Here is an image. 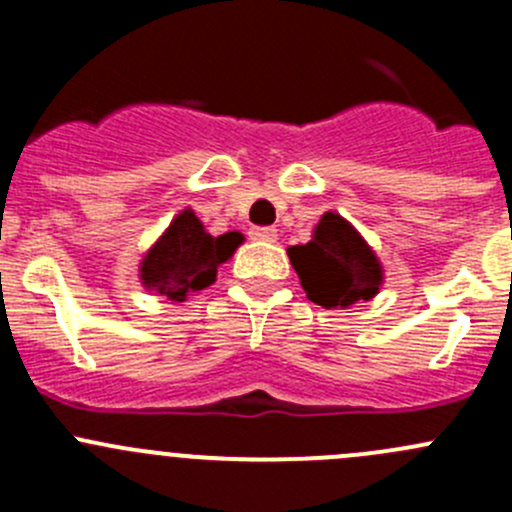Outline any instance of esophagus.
<instances>
[{
	"instance_id": "1",
	"label": "esophagus",
	"mask_w": 512,
	"mask_h": 512,
	"mask_svg": "<svg viewBox=\"0 0 512 512\" xmlns=\"http://www.w3.org/2000/svg\"><path fill=\"white\" fill-rule=\"evenodd\" d=\"M250 237L255 242H275L277 240V230H275V227H252Z\"/></svg>"
}]
</instances>
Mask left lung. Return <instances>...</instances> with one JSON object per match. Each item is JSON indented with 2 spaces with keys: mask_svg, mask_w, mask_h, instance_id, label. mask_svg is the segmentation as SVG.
<instances>
[{
  "mask_svg": "<svg viewBox=\"0 0 512 512\" xmlns=\"http://www.w3.org/2000/svg\"><path fill=\"white\" fill-rule=\"evenodd\" d=\"M304 292L324 309H349L379 294V257L339 213H324L307 245L287 250Z\"/></svg>",
  "mask_w": 512,
  "mask_h": 512,
  "instance_id": "1",
  "label": "left lung"
}]
</instances>
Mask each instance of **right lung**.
Listing matches in <instances>:
<instances>
[{"label": "right lung", "instance_id": "1", "mask_svg": "<svg viewBox=\"0 0 512 512\" xmlns=\"http://www.w3.org/2000/svg\"><path fill=\"white\" fill-rule=\"evenodd\" d=\"M242 240L245 237L235 230L213 237L205 232L198 215L185 208L143 255L138 270L143 287L163 294L170 302H185L190 292L213 285L218 267L230 260Z\"/></svg>", "mask_w": 512, "mask_h": 512}]
</instances>
